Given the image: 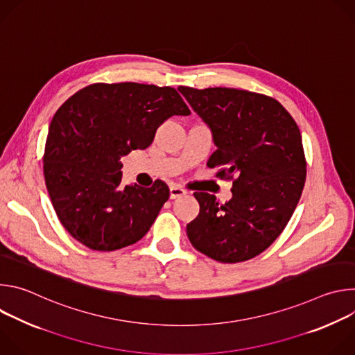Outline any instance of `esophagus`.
<instances>
[{
  "instance_id": "obj_1",
  "label": "esophagus",
  "mask_w": 355,
  "mask_h": 355,
  "mask_svg": "<svg viewBox=\"0 0 355 355\" xmlns=\"http://www.w3.org/2000/svg\"><path fill=\"white\" fill-rule=\"evenodd\" d=\"M185 193H187V191H185L182 187H178V185H173V187H170V198H171V199L180 198V196H184Z\"/></svg>"
}]
</instances>
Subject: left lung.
I'll return each mask as SVG.
<instances>
[{
    "mask_svg": "<svg viewBox=\"0 0 355 355\" xmlns=\"http://www.w3.org/2000/svg\"><path fill=\"white\" fill-rule=\"evenodd\" d=\"M208 123L218 146L208 167L233 181V198L193 192L199 215L187 225L191 244L219 263L261 254L288 225L306 181L299 128L277 99L236 88L178 87Z\"/></svg>",
    "mask_w": 355,
    "mask_h": 355,
    "instance_id": "1",
    "label": "left lung"
}]
</instances>
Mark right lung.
<instances>
[{
  "label": "right lung",
  "instance_id": "1",
  "mask_svg": "<svg viewBox=\"0 0 355 355\" xmlns=\"http://www.w3.org/2000/svg\"><path fill=\"white\" fill-rule=\"evenodd\" d=\"M191 111L173 87L95 83L71 95L50 122L43 174L64 229L95 251L139 241L170 198L162 180L122 185L121 159L146 148L157 128Z\"/></svg>",
  "mask_w": 355,
  "mask_h": 355
}]
</instances>
